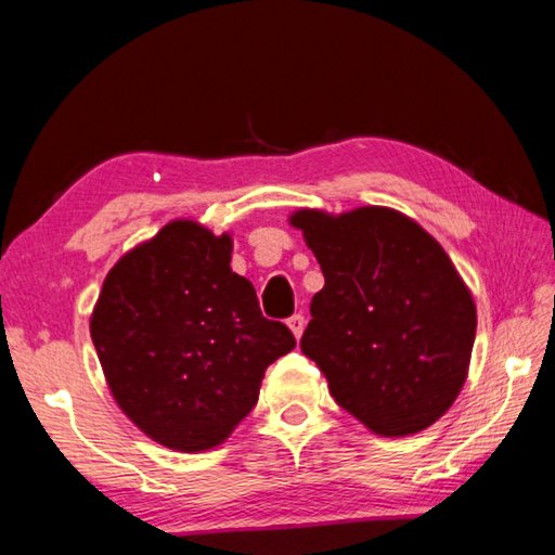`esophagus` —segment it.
Segmentation results:
<instances>
[{
  "label": "esophagus",
  "mask_w": 555,
  "mask_h": 555,
  "mask_svg": "<svg viewBox=\"0 0 555 555\" xmlns=\"http://www.w3.org/2000/svg\"><path fill=\"white\" fill-rule=\"evenodd\" d=\"M286 325H288V331L294 333V337L298 340V337L304 335V331H306V318L300 315V313H296V315H291V318H288Z\"/></svg>",
  "instance_id": "esophagus-1"
}]
</instances>
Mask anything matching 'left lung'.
I'll return each mask as SVG.
<instances>
[{"mask_svg":"<svg viewBox=\"0 0 555 555\" xmlns=\"http://www.w3.org/2000/svg\"><path fill=\"white\" fill-rule=\"evenodd\" d=\"M323 269L300 352L340 406L384 438L434 426L469 372L477 308L434 234L393 208L288 215Z\"/></svg>","mask_w":555,"mask_h":555,"instance_id":"obj_1","label":"left lung"}]
</instances>
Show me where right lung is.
Here are the masks:
<instances>
[{
  "instance_id": "add662e5",
  "label": "right lung",
  "mask_w": 555,
  "mask_h": 555,
  "mask_svg": "<svg viewBox=\"0 0 555 555\" xmlns=\"http://www.w3.org/2000/svg\"><path fill=\"white\" fill-rule=\"evenodd\" d=\"M230 261L232 232L176 218L117 259L90 315L112 399L178 453L222 446L257 403L269 364L296 347Z\"/></svg>"
}]
</instances>
